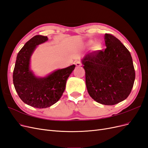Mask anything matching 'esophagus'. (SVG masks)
Wrapping results in <instances>:
<instances>
[{"instance_id":"esophagus-1","label":"esophagus","mask_w":148,"mask_h":148,"mask_svg":"<svg viewBox=\"0 0 148 148\" xmlns=\"http://www.w3.org/2000/svg\"><path fill=\"white\" fill-rule=\"evenodd\" d=\"M75 64L76 65V66H81L82 65V63L79 60H77L75 62Z\"/></svg>"}]
</instances>
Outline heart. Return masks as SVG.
<instances>
[{"instance_id": "heart-1", "label": "heart", "mask_w": 148, "mask_h": 148, "mask_svg": "<svg viewBox=\"0 0 148 148\" xmlns=\"http://www.w3.org/2000/svg\"><path fill=\"white\" fill-rule=\"evenodd\" d=\"M87 45L89 46H92V49L95 51H99L102 49V46L101 42H95L93 39H89L87 41Z\"/></svg>"}]
</instances>
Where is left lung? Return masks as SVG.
Segmentation results:
<instances>
[{
	"instance_id": "left-lung-1",
	"label": "left lung",
	"mask_w": 148,
	"mask_h": 148,
	"mask_svg": "<svg viewBox=\"0 0 148 148\" xmlns=\"http://www.w3.org/2000/svg\"><path fill=\"white\" fill-rule=\"evenodd\" d=\"M105 51L89 53L82 60L87 90L100 104L112 106L126 99L135 79L130 53L117 38L105 34Z\"/></svg>"
}]
</instances>
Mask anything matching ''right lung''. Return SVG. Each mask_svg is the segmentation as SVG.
Returning a JSON list of instances; mask_svg holds the SVG:
<instances>
[{
  "instance_id": "obj_1",
  "label": "right lung",
  "mask_w": 148,
  "mask_h": 148,
  "mask_svg": "<svg viewBox=\"0 0 148 148\" xmlns=\"http://www.w3.org/2000/svg\"><path fill=\"white\" fill-rule=\"evenodd\" d=\"M47 36H34L19 51L13 73V82L20 99L25 104L38 109L54 104L63 95L66 80L75 65L57 70L47 77L38 78L29 70L30 58L39 44L47 41Z\"/></svg>"
}]
</instances>
